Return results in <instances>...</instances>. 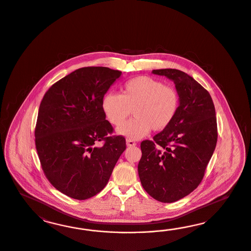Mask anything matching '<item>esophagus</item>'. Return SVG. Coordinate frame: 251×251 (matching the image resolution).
I'll list each match as a JSON object with an SVG mask.
<instances>
[{
  "label": "esophagus",
  "mask_w": 251,
  "mask_h": 251,
  "mask_svg": "<svg viewBox=\"0 0 251 251\" xmlns=\"http://www.w3.org/2000/svg\"><path fill=\"white\" fill-rule=\"evenodd\" d=\"M126 144H127V146H129V147H132V146L136 145V143L133 140H130V139H128L126 141Z\"/></svg>",
  "instance_id": "esophagus-1"
}]
</instances>
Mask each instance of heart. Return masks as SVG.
<instances>
[{
	"label": "heart",
	"mask_w": 251,
	"mask_h": 251,
	"mask_svg": "<svg viewBox=\"0 0 251 251\" xmlns=\"http://www.w3.org/2000/svg\"><path fill=\"white\" fill-rule=\"evenodd\" d=\"M121 92V95H105L102 109L108 122L115 126H120L133 110L136 117L117 129L122 136L138 140L151 129L162 131L177 114L179 96L176 89L156 78L137 76L123 84Z\"/></svg>",
	"instance_id": "heart-1"
}]
</instances>
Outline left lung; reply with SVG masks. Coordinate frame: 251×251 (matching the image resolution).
Instances as JSON below:
<instances>
[{"instance_id": "left-lung-1", "label": "left lung", "mask_w": 251, "mask_h": 251, "mask_svg": "<svg viewBox=\"0 0 251 251\" xmlns=\"http://www.w3.org/2000/svg\"><path fill=\"white\" fill-rule=\"evenodd\" d=\"M172 80L179 96L174 121L141 144L138 173L142 186L161 202H174L201 182L217 143V123L209 92L186 73L176 69L153 70Z\"/></svg>"}]
</instances>
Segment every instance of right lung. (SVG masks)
<instances>
[{"mask_svg":"<svg viewBox=\"0 0 251 251\" xmlns=\"http://www.w3.org/2000/svg\"><path fill=\"white\" fill-rule=\"evenodd\" d=\"M122 72L84 67L46 92L38 109L35 143L46 177L56 190L86 200L106 187L126 149L125 138L108 136L102 99ZM99 141L103 145L98 147Z\"/></svg>","mask_w":251,"mask_h":251,"instance_id":"1","label":"right lung"}]
</instances>
